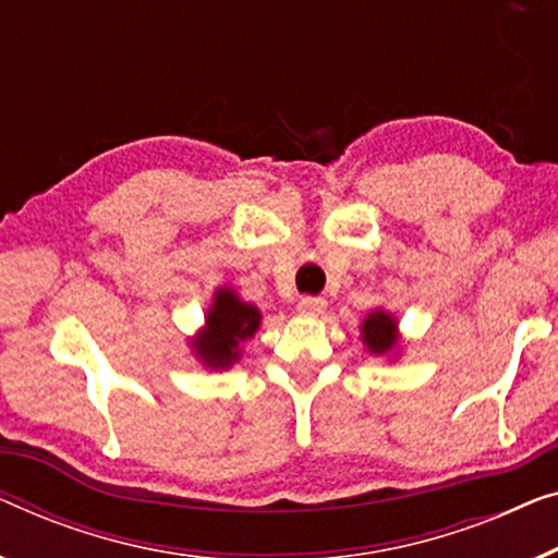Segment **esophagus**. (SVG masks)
<instances>
[{
    "label": "esophagus",
    "instance_id": "obj_1",
    "mask_svg": "<svg viewBox=\"0 0 558 558\" xmlns=\"http://www.w3.org/2000/svg\"><path fill=\"white\" fill-rule=\"evenodd\" d=\"M325 306H327V302L322 296H302L299 299V304H296V310L302 312V314H306V317H317V314H322L325 312Z\"/></svg>",
    "mask_w": 558,
    "mask_h": 558
}]
</instances>
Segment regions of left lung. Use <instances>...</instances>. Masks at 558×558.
<instances>
[{"instance_id": "8db88e82", "label": "left lung", "mask_w": 558, "mask_h": 558, "mask_svg": "<svg viewBox=\"0 0 558 558\" xmlns=\"http://www.w3.org/2000/svg\"><path fill=\"white\" fill-rule=\"evenodd\" d=\"M362 335H365V344L373 352H387L392 350L398 337H395V319L385 312H373L362 325Z\"/></svg>"}]
</instances>
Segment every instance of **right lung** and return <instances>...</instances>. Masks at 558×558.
Returning a JSON list of instances; mask_svg holds the SVG:
<instances>
[{"label":"right lung","mask_w":558,"mask_h":558,"mask_svg":"<svg viewBox=\"0 0 558 558\" xmlns=\"http://www.w3.org/2000/svg\"><path fill=\"white\" fill-rule=\"evenodd\" d=\"M206 319L208 329L193 342V347L208 367L223 369L239 360V342L254 337L262 314L256 306L241 302L229 289H221Z\"/></svg>","instance_id":"add662e5"}]
</instances>
